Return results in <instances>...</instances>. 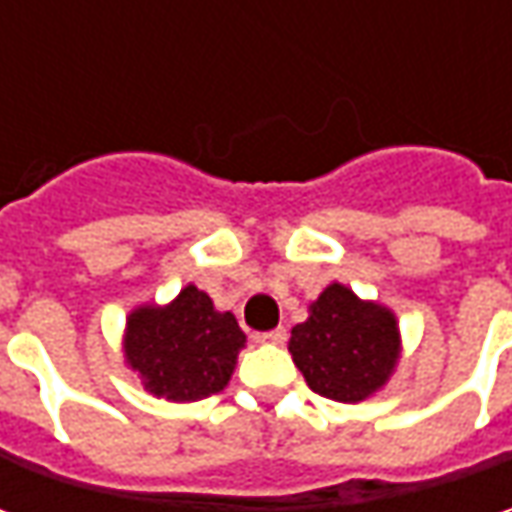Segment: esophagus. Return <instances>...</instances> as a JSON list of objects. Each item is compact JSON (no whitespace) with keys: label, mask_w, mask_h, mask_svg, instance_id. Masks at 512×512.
<instances>
[{"label":"esophagus","mask_w":512,"mask_h":512,"mask_svg":"<svg viewBox=\"0 0 512 512\" xmlns=\"http://www.w3.org/2000/svg\"><path fill=\"white\" fill-rule=\"evenodd\" d=\"M259 339H262V342H270V344H282L287 339V330L285 327H273V330L262 333Z\"/></svg>","instance_id":"obj_1"}]
</instances>
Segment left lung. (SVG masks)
I'll list each match as a JSON object with an SVG mask.
<instances>
[{
    "label": "left lung",
    "instance_id": "1",
    "mask_svg": "<svg viewBox=\"0 0 512 512\" xmlns=\"http://www.w3.org/2000/svg\"><path fill=\"white\" fill-rule=\"evenodd\" d=\"M290 353L313 393L336 402H362L396 367L399 330L387 307L330 285L310 305V319L290 330Z\"/></svg>",
    "mask_w": 512,
    "mask_h": 512
}]
</instances>
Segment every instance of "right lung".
<instances>
[{
  "label": "right lung",
  "instance_id": "1",
  "mask_svg": "<svg viewBox=\"0 0 512 512\" xmlns=\"http://www.w3.org/2000/svg\"><path fill=\"white\" fill-rule=\"evenodd\" d=\"M245 333L233 313L213 310L210 296L187 285L168 307L130 313L125 353L145 387L173 402H196L225 390Z\"/></svg>",
  "mask_w": 512,
  "mask_h": 512
}]
</instances>
